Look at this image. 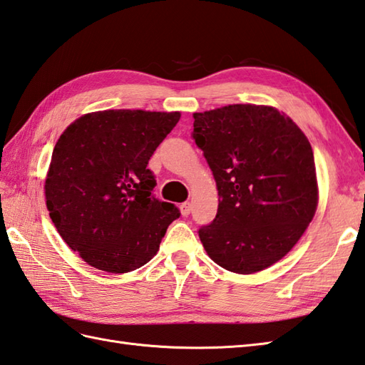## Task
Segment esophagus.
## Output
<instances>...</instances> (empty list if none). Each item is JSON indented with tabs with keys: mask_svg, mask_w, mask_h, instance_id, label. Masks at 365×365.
Wrapping results in <instances>:
<instances>
[{
	"mask_svg": "<svg viewBox=\"0 0 365 365\" xmlns=\"http://www.w3.org/2000/svg\"><path fill=\"white\" fill-rule=\"evenodd\" d=\"M180 213H182L183 216H188V215L191 213V204H190V202H183V204L180 205Z\"/></svg>",
	"mask_w": 365,
	"mask_h": 365,
	"instance_id": "1",
	"label": "esophagus"
}]
</instances>
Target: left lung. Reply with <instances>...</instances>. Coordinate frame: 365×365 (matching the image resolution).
I'll return each instance as SVG.
<instances>
[{"label": "left lung", "mask_w": 365, "mask_h": 365, "mask_svg": "<svg viewBox=\"0 0 365 365\" xmlns=\"http://www.w3.org/2000/svg\"><path fill=\"white\" fill-rule=\"evenodd\" d=\"M192 139L218 188L215 220L199 229L210 259L252 274L281 260L312 221L319 187L311 143L273 106L195 113Z\"/></svg>", "instance_id": "obj_1"}]
</instances>
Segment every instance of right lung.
<instances>
[{
	"label": "right lung",
	"instance_id": "add662e5",
	"mask_svg": "<svg viewBox=\"0 0 365 365\" xmlns=\"http://www.w3.org/2000/svg\"><path fill=\"white\" fill-rule=\"evenodd\" d=\"M180 113L84 114L59 136L45 180L50 218L71 250L106 273H128L160 250L180 210L153 196L149 160Z\"/></svg>",
	"mask_w": 365,
	"mask_h": 365
}]
</instances>
